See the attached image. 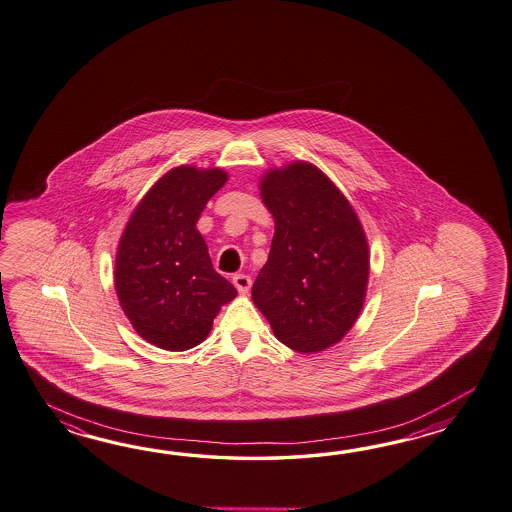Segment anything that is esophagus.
<instances>
[{
    "label": "esophagus",
    "mask_w": 512,
    "mask_h": 512,
    "mask_svg": "<svg viewBox=\"0 0 512 512\" xmlns=\"http://www.w3.org/2000/svg\"><path fill=\"white\" fill-rule=\"evenodd\" d=\"M233 284H235V288L239 290L240 296H246V294L250 292L251 279L248 275H244V273L235 275V277H233Z\"/></svg>",
    "instance_id": "34e87169"
}]
</instances>
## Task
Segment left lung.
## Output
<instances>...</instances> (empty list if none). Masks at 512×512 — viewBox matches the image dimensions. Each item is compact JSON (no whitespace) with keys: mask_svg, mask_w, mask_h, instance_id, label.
<instances>
[{"mask_svg":"<svg viewBox=\"0 0 512 512\" xmlns=\"http://www.w3.org/2000/svg\"><path fill=\"white\" fill-rule=\"evenodd\" d=\"M259 189L275 231L251 299L288 349L321 353L345 338L364 308L371 270L364 226L310 161L268 169Z\"/></svg>","mask_w":512,"mask_h":512,"instance_id":"obj_1","label":"left lung"}]
</instances>
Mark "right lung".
<instances>
[{
    "label": "right lung",
    "instance_id": "add662e5",
    "mask_svg": "<svg viewBox=\"0 0 512 512\" xmlns=\"http://www.w3.org/2000/svg\"><path fill=\"white\" fill-rule=\"evenodd\" d=\"M229 174L218 167L180 165L139 200L115 255V292L143 340L187 351L209 336L235 286L213 270L196 222Z\"/></svg>",
    "mask_w": 512,
    "mask_h": 512
}]
</instances>
